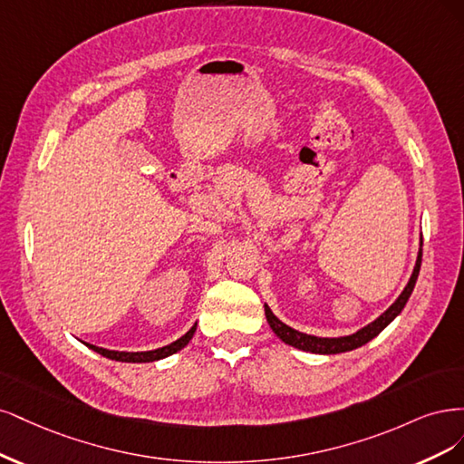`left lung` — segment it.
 <instances>
[{
    "mask_svg": "<svg viewBox=\"0 0 464 464\" xmlns=\"http://www.w3.org/2000/svg\"><path fill=\"white\" fill-rule=\"evenodd\" d=\"M420 264H422V243H420V250H418V258H416V266H414V272L407 283V287L402 289V293L399 295L397 301L387 308L378 320H373L372 324H368L362 330H358L353 335H345V337H316V335H306L293 330V327L285 325L281 320H277L274 316V312L270 310V306L264 304L266 310V318L267 324L274 330V334L283 341L287 343L291 347H296L301 351H308V353H316V354H337V353H347L353 349H358L366 345L368 341H372L376 335H380L387 325H390L399 314L401 310L405 308L409 296L416 285V279H418V272H420Z\"/></svg>",
    "mask_w": 464,
    "mask_h": 464,
    "instance_id": "obj_1",
    "label": "left lung"
}]
</instances>
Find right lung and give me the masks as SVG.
Listing matches in <instances>:
<instances>
[{"instance_id": "right-lung-1", "label": "right lung", "mask_w": 464, "mask_h": 464, "mask_svg": "<svg viewBox=\"0 0 464 464\" xmlns=\"http://www.w3.org/2000/svg\"><path fill=\"white\" fill-rule=\"evenodd\" d=\"M194 332H197V324H194L190 330L183 335L179 337L177 341L169 343V345L156 349V351H144V353H123V351H108V349H102L96 345H88L92 351H96L98 354L111 358V361H119V362H154L160 361V358H166L177 351H181L185 345H188V341L192 339Z\"/></svg>"}]
</instances>
